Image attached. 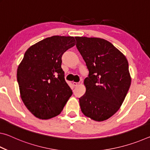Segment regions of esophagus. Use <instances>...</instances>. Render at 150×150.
<instances>
[{"label":"esophagus","instance_id":"obj_1","mask_svg":"<svg viewBox=\"0 0 150 150\" xmlns=\"http://www.w3.org/2000/svg\"><path fill=\"white\" fill-rule=\"evenodd\" d=\"M73 86H75V87H77L79 85V83H76V82H73Z\"/></svg>","mask_w":150,"mask_h":150}]
</instances>
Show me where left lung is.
I'll return each mask as SVG.
<instances>
[{
  "label": "left lung",
  "instance_id": "8db88e82",
  "mask_svg": "<svg viewBox=\"0 0 150 150\" xmlns=\"http://www.w3.org/2000/svg\"><path fill=\"white\" fill-rule=\"evenodd\" d=\"M75 38L88 70L84 80L86 92L79 98L81 110L93 120H106L119 110L130 87L128 62L107 40Z\"/></svg>",
  "mask_w": 150,
  "mask_h": 150
}]
</instances>
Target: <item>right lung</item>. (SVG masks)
I'll list each match as a JSON object with an SVG mask.
<instances>
[{
    "label": "right lung",
    "mask_w": 150,
    "mask_h": 150,
    "mask_svg": "<svg viewBox=\"0 0 150 150\" xmlns=\"http://www.w3.org/2000/svg\"><path fill=\"white\" fill-rule=\"evenodd\" d=\"M74 37L47 38L26 50L18 67L17 81L25 106L42 120L59 115L72 95L62 69V57L75 45Z\"/></svg>",
    "instance_id": "1"
}]
</instances>
